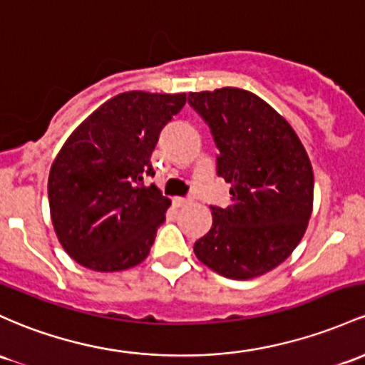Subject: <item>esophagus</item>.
Wrapping results in <instances>:
<instances>
[{"label": "esophagus", "instance_id": "obj_1", "mask_svg": "<svg viewBox=\"0 0 365 365\" xmlns=\"http://www.w3.org/2000/svg\"><path fill=\"white\" fill-rule=\"evenodd\" d=\"M173 204L176 207H182V206H185V204H189V199H185V197H173Z\"/></svg>", "mask_w": 365, "mask_h": 365}]
</instances>
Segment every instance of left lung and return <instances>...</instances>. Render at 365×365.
<instances>
[{
    "mask_svg": "<svg viewBox=\"0 0 365 365\" xmlns=\"http://www.w3.org/2000/svg\"><path fill=\"white\" fill-rule=\"evenodd\" d=\"M218 149L216 175L230 183V206H211L213 225L195 241L204 265L228 279H253L302 241L314 202V171L289 123L241 88L189 93Z\"/></svg>",
    "mask_w": 365,
    "mask_h": 365,
    "instance_id": "left-lung-1",
    "label": "left lung"
}]
</instances>
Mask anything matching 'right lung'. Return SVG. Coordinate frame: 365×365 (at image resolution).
Listing matches in <instances>:
<instances>
[{
    "mask_svg": "<svg viewBox=\"0 0 365 365\" xmlns=\"http://www.w3.org/2000/svg\"><path fill=\"white\" fill-rule=\"evenodd\" d=\"M185 102V93L126 91L63 143L48 176V201L58 241L79 265L118 272L149 256L170 199L143 178L154 176L159 133Z\"/></svg>",
    "mask_w": 365,
    "mask_h": 365,
    "instance_id": "obj_1",
    "label": "right lung"
}]
</instances>
